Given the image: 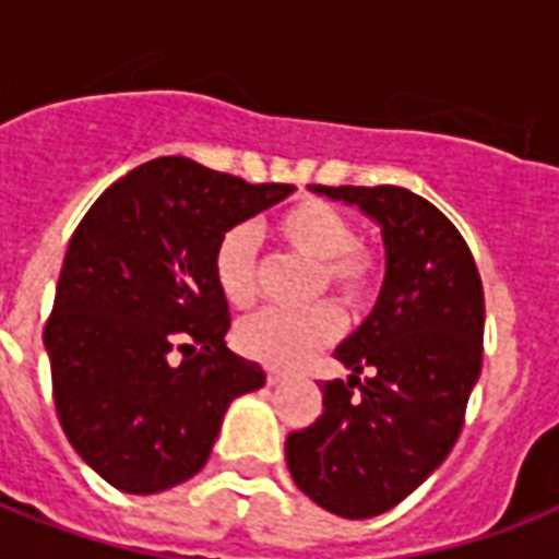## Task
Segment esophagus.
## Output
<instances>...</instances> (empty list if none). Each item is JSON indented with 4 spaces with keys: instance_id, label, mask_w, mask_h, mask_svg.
<instances>
[{
    "instance_id": "esophagus-1",
    "label": "esophagus",
    "mask_w": 559,
    "mask_h": 559,
    "mask_svg": "<svg viewBox=\"0 0 559 559\" xmlns=\"http://www.w3.org/2000/svg\"><path fill=\"white\" fill-rule=\"evenodd\" d=\"M284 380H287V373L278 371V368H266V382H270V385H278V382Z\"/></svg>"
}]
</instances>
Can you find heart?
Wrapping results in <instances>:
<instances>
[{"label":"heart","mask_w":559,"mask_h":559,"mask_svg":"<svg viewBox=\"0 0 559 559\" xmlns=\"http://www.w3.org/2000/svg\"><path fill=\"white\" fill-rule=\"evenodd\" d=\"M272 235L289 252L313 261L310 298L331 293L354 313L377 301L385 258L371 240L357 237L354 219L316 197L293 202L272 219ZM214 281L231 307H252L261 293V258L249 226H231L214 246ZM342 313L333 301L305 310H261L237 324L235 342L249 359L272 368L301 366L316 350L340 340Z\"/></svg>","instance_id":"obj_1"}]
</instances>
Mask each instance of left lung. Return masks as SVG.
Here are the masks:
<instances>
[{
  "mask_svg": "<svg viewBox=\"0 0 559 559\" xmlns=\"http://www.w3.org/2000/svg\"><path fill=\"white\" fill-rule=\"evenodd\" d=\"M382 226L385 284L333 357L322 415L287 435V467L319 508L368 520L400 504L459 441L485 350V289L467 240L429 200L397 186H313Z\"/></svg>",
  "mask_w": 559,
  "mask_h": 559,
  "instance_id": "1",
  "label": "left lung"
}]
</instances>
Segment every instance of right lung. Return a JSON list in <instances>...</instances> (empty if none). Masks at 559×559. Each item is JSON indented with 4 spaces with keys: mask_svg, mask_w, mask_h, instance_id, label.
Returning <instances> with one entry per match:
<instances>
[{
    "mask_svg": "<svg viewBox=\"0 0 559 559\" xmlns=\"http://www.w3.org/2000/svg\"><path fill=\"white\" fill-rule=\"evenodd\" d=\"M289 191L162 156L112 182L74 228L43 340L66 438L118 490L197 476L228 403L266 380L226 348L214 246Z\"/></svg>",
    "mask_w": 559,
    "mask_h": 559,
    "instance_id": "add662e5",
    "label": "right lung"
}]
</instances>
